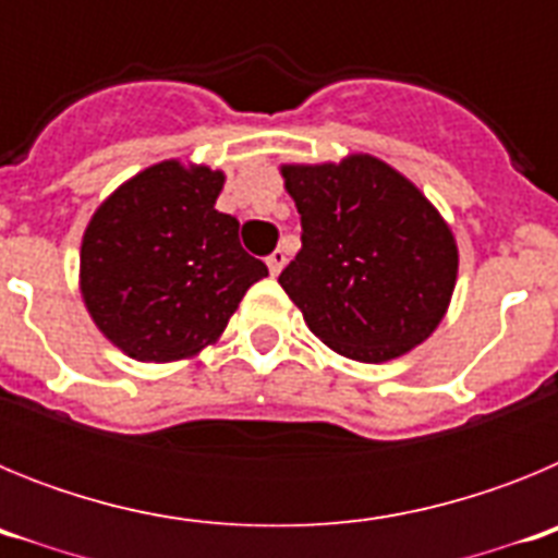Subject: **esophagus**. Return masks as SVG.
Wrapping results in <instances>:
<instances>
[{"label":"esophagus","mask_w":558,"mask_h":558,"mask_svg":"<svg viewBox=\"0 0 558 558\" xmlns=\"http://www.w3.org/2000/svg\"><path fill=\"white\" fill-rule=\"evenodd\" d=\"M265 263H268V270H270V276H279V274H282L284 263H288V256H284V251L279 248V251H274V254H270L268 259H265Z\"/></svg>","instance_id":"1"}]
</instances>
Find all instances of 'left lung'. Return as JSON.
<instances>
[{"label":"left lung","instance_id":"obj_1","mask_svg":"<svg viewBox=\"0 0 558 558\" xmlns=\"http://www.w3.org/2000/svg\"><path fill=\"white\" fill-rule=\"evenodd\" d=\"M302 251L279 284L310 332L360 363H386L433 335L450 307L458 248L411 181L354 153L340 165H284Z\"/></svg>","mask_w":558,"mask_h":558}]
</instances>
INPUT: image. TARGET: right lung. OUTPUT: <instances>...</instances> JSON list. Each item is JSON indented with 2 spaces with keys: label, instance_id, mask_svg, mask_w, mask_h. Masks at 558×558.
Segmentation results:
<instances>
[{
  "label": "right lung",
  "instance_id": "right-lung-1",
  "mask_svg": "<svg viewBox=\"0 0 558 558\" xmlns=\"http://www.w3.org/2000/svg\"><path fill=\"white\" fill-rule=\"evenodd\" d=\"M226 175L159 161L111 192L81 245V293L97 329L142 363L195 357L263 276L240 223L215 209Z\"/></svg>",
  "mask_w": 558,
  "mask_h": 558
}]
</instances>
